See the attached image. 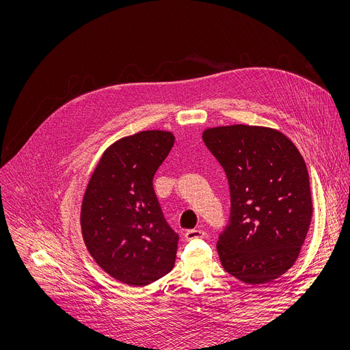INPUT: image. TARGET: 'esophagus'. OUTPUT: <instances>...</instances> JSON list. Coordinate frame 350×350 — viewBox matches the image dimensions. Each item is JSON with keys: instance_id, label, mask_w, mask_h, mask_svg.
Instances as JSON below:
<instances>
[{"instance_id": "obj_1", "label": "esophagus", "mask_w": 350, "mask_h": 350, "mask_svg": "<svg viewBox=\"0 0 350 350\" xmlns=\"http://www.w3.org/2000/svg\"><path fill=\"white\" fill-rule=\"evenodd\" d=\"M205 236V232L204 230H200V229H191V230H187L184 233V237L185 240H194V239H202Z\"/></svg>"}]
</instances>
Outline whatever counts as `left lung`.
<instances>
[{"instance_id":"obj_1","label":"left lung","mask_w":350,"mask_h":350,"mask_svg":"<svg viewBox=\"0 0 350 350\" xmlns=\"http://www.w3.org/2000/svg\"><path fill=\"white\" fill-rule=\"evenodd\" d=\"M202 139L230 188L229 225L216 244L221 267L248 284L279 278L296 262L311 224L303 156L288 137L268 126H215Z\"/></svg>"}]
</instances>
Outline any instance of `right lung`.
I'll list each match as a JSON object with an SVG mask.
<instances>
[{"label": "right lung", "instance_id": "add662e5", "mask_svg": "<svg viewBox=\"0 0 350 350\" xmlns=\"http://www.w3.org/2000/svg\"><path fill=\"white\" fill-rule=\"evenodd\" d=\"M174 145L170 131L150 130L110 145L94 169L81 208L85 245L111 278L146 286L169 273L178 234L167 225L153 176Z\"/></svg>", "mask_w": 350, "mask_h": 350}]
</instances>
